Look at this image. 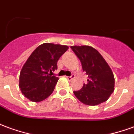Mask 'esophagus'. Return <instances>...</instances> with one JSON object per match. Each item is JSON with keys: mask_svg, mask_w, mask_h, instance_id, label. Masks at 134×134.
Here are the masks:
<instances>
[{"mask_svg": "<svg viewBox=\"0 0 134 134\" xmlns=\"http://www.w3.org/2000/svg\"><path fill=\"white\" fill-rule=\"evenodd\" d=\"M66 77H67V80H72L73 78H75V75H72L71 76H66Z\"/></svg>", "mask_w": 134, "mask_h": 134, "instance_id": "esophagus-1", "label": "esophagus"}]
</instances>
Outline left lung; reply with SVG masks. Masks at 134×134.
I'll return each mask as SVG.
<instances>
[{"instance_id":"1","label":"left lung","mask_w":134,"mask_h":134,"mask_svg":"<svg viewBox=\"0 0 134 134\" xmlns=\"http://www.w3.org/2000/svg\"><path fill=\"white\" fill-rule=\"evenodd\" d=\"M80 59L88 83L73 93L77 99L90 106L106 102L115 89V77L105 59L94 48L89 46H70Z\"/></svg>"}]
</instances>
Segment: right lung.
I'll return each instance as SVG.
<instances>
[{
  "label": "right lung",
  "instance_id": "1",
  "mask_svg": "<svg viewBox=\"0 0 134 134\" xmlns=\"http://www.w3.org/2000/svg\"><path fill=\"white\" fill-rule=\"evenodd\" d=\"M69 47L45 43L29 57L19 75V88L26 98L34 102L46 99L54 91L59 77L52 76L57 62Z\"/></svg>",
  "mask_w": 134,
  "mask_h": 134
}]
</instances>
